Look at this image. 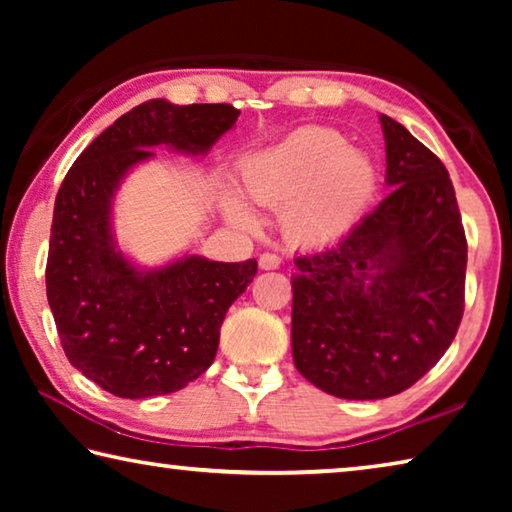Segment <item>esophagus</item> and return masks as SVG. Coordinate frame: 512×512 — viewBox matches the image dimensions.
<instances>
[{
	"instance_id": "obj_1",
	"label": "esophagus",
	"mask_w": 512,
	"mask_h": 512,
	"mask_svg": "<svg viewBox=\"0 0 512 512\" xmlns=\"http://www.w3.org/2000/svg\"><path fill=\"white\" fill-rule=\"evenodd\" d=\"M280 264H282V259L273 253L259 255V268H262V271H273V268H280Z\"/></svg>"
}]
</instances>
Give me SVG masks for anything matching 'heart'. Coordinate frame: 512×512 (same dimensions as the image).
I'll return each mask as SVG.
<instances>
[{"label": "heart", "mask_w": 512, "mask_h": 512, "mask_svg": "<svg viewBox=\"0 0 512 512\" xmlns=\"http://www.w3.org/2000/svg\"><path fill=\"white\" fill-rule=\"evenodd\" d=\"M377 185L366 153L350 149L327 128H300L268 149L248 155L239 167V189L259 207H280L287 237L320 244L339 237L359 219ZM232 223L253 230L257 216L237 194H223Z\"/></svg>", "instance_id": "1"}]
</instances>
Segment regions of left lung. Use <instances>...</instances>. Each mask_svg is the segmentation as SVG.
<instances>
[{
    "instance_id": "obj_1",
    "label": "left lung",
    "mask_w": 512,
    "mask_h": 512,
    "mask_svg": "<svg viewBox=\"0 0 512 512\" xmlns=\"http://www.w3.org/2000/svg\"><path fill=\"white\" fill-rule=\"evenodd\" d=\"M391 192L336 244L296 257L291 350L302 377L343 400L406 391L452 345L467 241L445 164L379 115Z\"/></svg>"
}]
</instances>
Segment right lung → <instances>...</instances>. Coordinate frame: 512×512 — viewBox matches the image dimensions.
I'll return each mask as SVG.
<instances>
[{
	"instance_id": "right-lung-1",
	"label": "right lung",
	"mask_w": 512,
	"mask_h": 512,
	"mask_svg": "<svg viewBox=\"0 0 512 512\" xmlns=\"http://www.w3.org/2000/svg\"><path fill=\"white\" fill-rule=\"evenodd\" d=\"M237 117L228 103H140L76 158L58 189L47 300L69 363L103 391L128 400L176 393L212 366L223 318L257 262L185 253L140 266L121 253L112 205L155 146L205 155Z\"/></svg>"
}]
</instances>
